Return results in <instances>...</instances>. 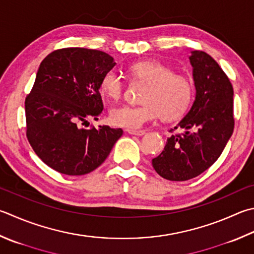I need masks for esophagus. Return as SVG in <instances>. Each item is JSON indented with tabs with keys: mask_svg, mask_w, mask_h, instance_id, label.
Here are the masks:
<instances>
[{
	"mask_svg": "<svg viewBox=\"0 0 254 254\" xmlns=\"http://www.w3.org/2000/svg\"><path fill=\"white\" fill-rule=\"evenodd\" d=\"M127 131L129 133H131V135H136V136H142V135H145V133H146L145 130H131V129H128Z\"/></svg>",
	"mask_w": 254,
	"mask_h": 254,
	"instance_id": "esophagus-1",
	"label": "esophagus"
}]
</instances>
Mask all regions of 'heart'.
<instances>
[{
    "label": "heart",
    "mask_w": 254,
    "mask_h": 254,
    "mask_svg": "<svg viewBox=\"0 0 254 254\" xmlns=\"http://www.w3.org/2000/svg\"><path fill=\"white\" fill-rule=\"evenodd\" d=\"M128 73L137 82L147 84L140 105H122L109 114L114 125L138 129L158 117L178 119L188 112L194 98V84L185 75L176 74L170 66L157 61H143L129 66ZM126 83L117 71L109 70L100 80V92L109 99L124 96Z\"/></svg>",
    "instance_id": "b5f03b06"
}]
</instances>
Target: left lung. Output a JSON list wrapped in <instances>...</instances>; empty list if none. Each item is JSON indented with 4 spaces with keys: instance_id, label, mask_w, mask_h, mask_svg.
I'll list each match as a JSON object with an SVG mask.
<instances>
[{
    "instance_id": "left-lung-1",
    "label": "left lung",
    "mask_w": 254,
    "mask_h": 254,
    "mask_svg": "<svg viewBox=\"0 0 254 254\" xmlns=\"http://www.w3.org/2000/svg\"><path fill=\"white\" fill-rule=\"evenodd\" d=\"M189 59L197 93L192 107L175 127L185 132L168 138L152 159L157 174L171 181L192 179L211 167L234 129L233 87L227 74L202 51L192 52Z\"/></svg>"
}]
</instances>
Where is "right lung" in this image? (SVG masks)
Returning a JSON list of instances; mask_svg holds the SVG:
<instances>
[{"label": "right lung", "instance_id": "right-lung-1", "mask_svg": "<svg viewBox=\"0 0 254 254\" xmlns=\"http://www.w3.org/2000/svg\"><path fill=\"white\" fill-rule=\"evenodd\" d=\"M107 53L65 47L47 55L25 98L26 137L35 154L52 169L82 176L108 157L123 129H85L104 109L100 80L115 66Z\"/></svg>", "mask_w": 254, "mask_h": 254}]
</instances>
